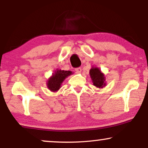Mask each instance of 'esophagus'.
Returning a JSON list of instances; mask_svg holds the SVG:
<instances>
[{"label":"esophagus","mask_w":148,"mask_h":148,"mask_svg":"<svg viewBox=\"0 0 148 148\" xmlns=\"http://www.w3.org/2000/svg\"><path fill=\"white\" fill-rule=\"evenodd\" d=\"M75 71L77 73H81V71H82V69L80 68V67H78V68L75 69Z\"/></svg>","instance_id":"1"}]
</instances>
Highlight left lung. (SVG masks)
<instances>
[{
    "mask_svg": "<svg viewBox=\"0 0 148 148\" xmlns=\"http://www.w3.org/2000/svg\"><path fill=\"white\" fill-rule=\"evenodd\" d=\"M89 74H90V77L93 83V85L97 88H102L106 86L104 74L101 72L98 67L92 66Z\"/></svg>",
    "mask_w": 148,
    "mask_h": 148,
    "instance_id": "8db88e82",
    "label": "left lung"
}]
</instances>
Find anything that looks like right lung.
Masks as SVG:
<instances>
[{
	"instance_id": "add662e5",
	"label": "right lung",
	"mask_w": 148,
	"mask_h": 148,
	"mask_svg": "<svg viewBox=\"0 0 148 148\" xmlns=\"http://www.w3.org/2000/svg\"><path fill=\"white\" fill-rule=\"evenodd\" d=\"M73 72L71 71H64L61 69H56L52 75L49 78L47 82V86L51 92H57L61 88L62 84L64 79L71 75Z\"/></svg>"
}]
</instances>
